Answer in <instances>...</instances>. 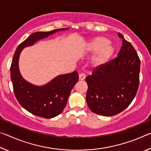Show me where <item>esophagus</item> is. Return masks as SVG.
Wrapping results in <instances>:
<instances>
[{
	"mask_svg": "<svg viewBox=\"0 0 151 151\" xmlns=\"http://www.w3.org/2000/svg\"><path fill=\"white\" fill-rule=\"evenodd\" d=\"M85 77H86V75L85 73H81L80 75H79V80L83 81L85 78Z\"/></svg>",
	"mask_w": 151,
	"mask_h": 151,
	"instance_id": "obj_1",
	"label": "esophagus"
}]
</instances>
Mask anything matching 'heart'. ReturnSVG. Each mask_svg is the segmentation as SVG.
I'll use <instances>...</instances> for the list:
<instances>
[{"label": "heart", "instance_id": "heart-1", "mask_svg": "<svg viewBox=\"0 0 151 151\" xmlns=\"http://www.w3.org/2000/svg\"><path fill=\"white\" fill-rule=\"evenodd\" d=\"M89 49L99 54L92 60L94 67H99L106 64L115 52L114 46L110 43V40L105 37H98L94 39L89 45Z\"/></svg>", "mask_w": 151, "mask_h": 151}]
</instances>
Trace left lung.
Instances as JSON below:
<instances>
[{
    "instance_id": "left-lung-1",
    "label": "left lung",
    "mask_w": 151,
    "mask_h": 151,
    "mask_svg": "<svg viewBox=\"0 0 151 151\" xmlns=\"http://www.w3.org/2000/svg\"><path fill=\"white\" fill-rule=\"evenodd\" d=\"M118 35L122 45L117 57L94 68L85 79L89 109L103 116H114L124 111L139 88L140 58L131 42L120 32Z\"/></svg>"
}]
</instances>
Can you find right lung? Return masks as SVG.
Returning <instances> with one entry per match:
<instances>
[{
    "label": "right lung",
    "mask_w": 151,
    "mask_h": 151,
    "mask_svg": "<svg viewBox=\"0 0 151 151\" xmlns=\"http://www.w3.org/2000/svg\"><path fill=\"white\" fill-rule=\"evenodd\" d=\"M68 29L66 28L32 33L18 46L14 54L11 66V78L15 97L24 109L36 116L51 119L60 114L66 105L71 90L78 81V75L76 71H74L58 76L44 86L32 85L25 81L20 73V54L24 47L33 45L39 40L58 30Z\"/></svg>",
    "instance_id": "add662e5"
}]
</instances>
